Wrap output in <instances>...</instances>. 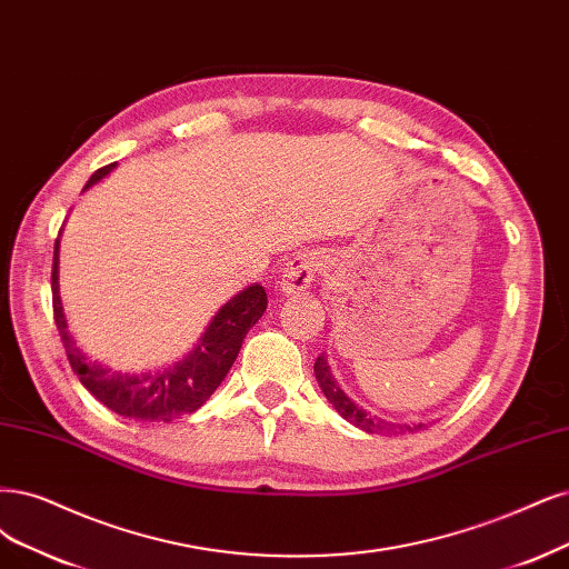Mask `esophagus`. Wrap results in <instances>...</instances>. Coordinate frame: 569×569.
Listing matches in <instances>:
<instances>
[{"instance_id":"1","label":"esophagus","mask_w":569,"mask_h":569,"mask_svg":"<svg viewBox=\"0 0 569 569\" xmlns=\"http://www.w3.org/2000/svg\"><path fill=\"white\" fill-rule=\"evenodd\" d=\"M321 269L323 260L317 252H298V256L286 264L279 281V290L286 292V296H298V292H305L313 283Z\"/></svg>"}]
</instances>
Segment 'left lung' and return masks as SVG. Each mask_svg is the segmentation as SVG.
<instances>
[{
    "instance_id": "obj_1",
    "label": "left lung",
    "mask_w": 569,
    "mask_h": 569,
    "mask_svg": "<svg viewBox=\"0 0 569 569\" xmlns=\"http://www.w3.org/2000/svg\"><path fill=\"white\" fill-rule=\"evenodd\" d=\"M313 375H317V382H319L321 391L326 393L328 401L332 403V408L338 410L353 427H359L368 433H406V431L412 433V431H419L425 427L422 422L419 425H393V422H387V419H380L377 415H370L359 403H353L351 398L340 389L338 380L332 377L326 356H319L317 363H313Z\"/></svg>"
}]
</instances>
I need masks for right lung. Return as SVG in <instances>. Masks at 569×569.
Returning a JSON list of instances; mask_svg holds the SVG:
<instances>
[{
	"instance_id": "right-lung-1",
	"label": "right lung",
	"mask_w": 569,
	"mask_h": 569,
	"mask_svg": "<svg viewBox=\"0 0 569 569\" xmlns=\"http://www.w3.org/2000/svg\"><path fill=\"white\" fill-rule=\"evenodd\" d=\"M117 163L102 166L87 182L89 189L98 180L108 176ZM58 250L53 246V271H51V292H53V319L60 332L62 347L68 351V361L98 401L112 412L136 419V422H173V419L199 410L210 393L227 377L231 363L237 361L239 349L248 330L258 323L267 309V292L260 283L243 288L239 296L231 298L210 321L206 332L199 338V345L189 351L182 361L171 368H161L157 372L131 375L112 370L98 361H91L83 353L68 330L66 313L58 292Z\"/></svg>"
}]
</instances>
